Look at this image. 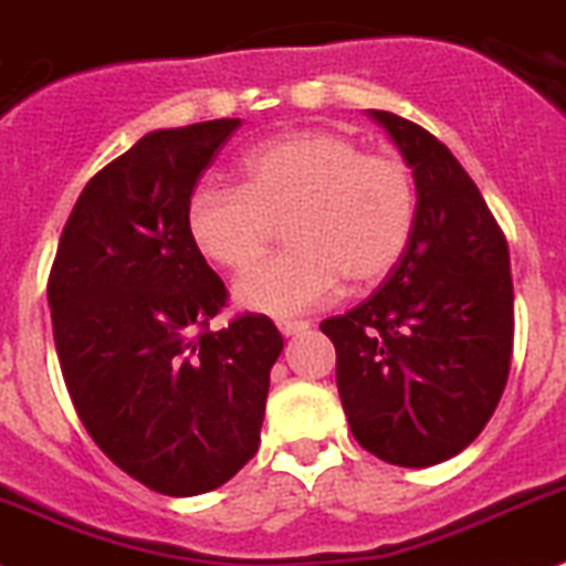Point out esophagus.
<instances>
[{
	"mask_svg": "<svg viewBox=\"0 0 566 566\" xmlns=\"http://www.w3.org/2000/svg\"><path fill=\"white\" fill-rule=\"evenodd\" d=\"M277 329L283 337L301 335V332L308 329V321H277Z\"/></svg>",
	"mask_w": 566,
	"mask_h": 566,
	"instance_id": "1",
	"label": "esophagus"
}]
</instances>
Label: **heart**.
I'll list each match as a JSON object with an SVG mask.
<instances>
[{
	"mask_svg": "<svg viewBox=\"0 0 566 566\" xmlns=\"http://www.w3.org/2000/svg\"><path fill=\"white\" fill-rule=\"evenodd\" d=\"M418 220L407 159L364 151L355 137L303 128L254 145L240 186H200L188 197L186 231L202 258L245 272L263 258L277 223L297 245L245 274L234 301L265 315H297L332 301L346 277L380 283L403 260Z\"/></svg>",
	"mask_w": 566,
	"mask_h": 566,
	"instance_id": "heart-1",
	"label": "heart"
}]
</instances>
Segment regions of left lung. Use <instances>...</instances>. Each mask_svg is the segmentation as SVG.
<instances>
[{"instance_id": "left-lung-1", "label": "left lung", "mask_w": 566, "mask_h": 566, "mask_svg": "<svg viewBox=\"0 0 566 566\" xmlns=\"http://www.w3.org/2000/svg\"><path fill=\"white\" fill-rule=\"evenodd\" d=\"M412 168L407 254L369 301L321 323L355 441L398 467H432L475 441L513 360L510 249L470 174L441 139L369 111Z\"/></svg>"}]
</instances>
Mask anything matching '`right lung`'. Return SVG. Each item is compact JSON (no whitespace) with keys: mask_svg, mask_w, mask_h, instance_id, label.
<instances>
[{"mask_svg":"<svg viewBox=\"0 0 566 566\" xmlns=\"http://www.w3.org/2000/svg\"><path fill=\"white\" fill-rule=\"evenodd\" d=\"M237 128H159L94 174L48 277L80 421L119 470L174 499L223 486L254 458L283 352L265 315L209 329L226 286L186 231L188 197Z\"/></svg>","mask_w":566,"mask_h":566,"instance_id":"add662e5","label":"right lung"}]
</instances>
